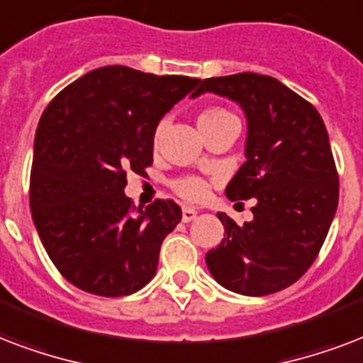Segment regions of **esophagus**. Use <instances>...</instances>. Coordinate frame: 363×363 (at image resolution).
I'll return each mask as SVG.
<instances>
[{
	"label": "esophagus",
	"mask_w": 363,
	"mask_h": 363,
	"mask_svg": "<svg viewBox=\"0 0 363 363\" xmlns=\"http://www.w3.org/2000/svg\"><path fill=\"white\" fill-rule=\"evenodd\" d=\"M196 218V210L195 208H189L185 206L184 210H182V220L185 221V223H189V221H193Z\"/></svg>",
	"instance_id": "esophagus-1"
}]
</instances>
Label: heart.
<instances>
[{"label":"heart","mask_w":363,"mask_h":363,"mask_svg":"<svg viewBox=\"0 0 363 363\" xmlns=\"http://www.w3.org/2000/svg\"><path fill=\"white\" fill-rule=\"evenodd\" d=\"M221 115H227L225 109L208 108L199 115V123L208 119H216V117H221ZM157 138H159V132L155 134V140ZM172 189L176 191L182 199H185V201H201V199H204V196L208 195L210 184H208L204 178H201V176H182V178L174 179Z\"/></svg>","instance_id":"1"}]
</instances>
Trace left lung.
I'll return each mask as SVG.
<instances>
[{"mask_svg":"<svg viewBox=\"0 0 363 363\" xmlns=\"http://www.w3.org/2000/svg\"><path fill=\"white\" fill-rule=\"evenodd\" d=\"M204 92L227 96L246 115V162L225 195L255 199L254 220L242 225L218 213L225 235L206 254L208 271L235 294L269 296L308 271L335 216L339 178L328 130L313 104L269 75L210 77L191 98Z\"/></svg>","mask_w":363,"mask_h":363,"instance_id":"8db88e82","label":"left lung"}]
</instances>
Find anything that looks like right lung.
<instances>
[{
  "label": "right lung",
  "instance_id": "obj_1",
  "mask_svg": "<svg viewBox=\"0 0 363 363\" xmlns=\"http://www.w3.org/2000/svg\"><path fill=\"white\" fill-rule=\"evenodd\" d=\"M201 79L106 66L58 92L33 142L30 210L50 261L83 291L130 296L155 277L174 201L134 210L126 172L145 174L167 111Z\"/></svg>",
  "mask_w": 363,
  "mask_h": 363
}]
</instances>
